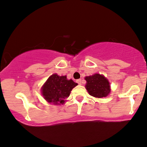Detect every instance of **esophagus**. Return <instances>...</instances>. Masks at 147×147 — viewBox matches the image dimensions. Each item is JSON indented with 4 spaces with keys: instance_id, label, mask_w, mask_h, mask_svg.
<instances>
[{
    "instance_id": "34e87169",
    "label": "esophagus",
    "mask_w": 147,
    "mask_h": 147,
    "mask_svg": "<svg viewBox=\"0 0 147 147\" xmlns=\"http://www.w3.org/2000/svg\"><path fill=\"white\" fill-rule=\"evenodd\" d=\"M77 82H78L79 84H82V80H81V79H79V80H77Z\"/></svg>"
}]
</instances>
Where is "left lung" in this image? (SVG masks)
I'll return each mask as SVG.
<instances>
[{
	"instance_id": "8db88e82",
	"label": "left lung",
	"mask_w": 147,
	"mask_h": 147,
	"mask_svg": "<svg viewBox=\"0 0 147 147\" xmlns=\"http://www.w3.org/2000/svg\"><path fill=\"white\" fill-rule=\"evenodd\" d=\"M84 79L86 81V89L92 96L103 98L110 94V83L103 75L94 74L92 76L86 77Z\"/></svg>"
}]
</instances>
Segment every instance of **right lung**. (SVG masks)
Here are the masks:
<instances>
[{
    "label": "right lung",
    "mask_w": 147,
    "mask_h": 147,
    "mask_svg": "<svg viewBox=\"0 0 147 147\" xmlns=\"http://www.w3.org/2000/svg\"><path fill=\"white\" fill-rule=\"evenodd\" d=\"M77 85V83L72 80H67L66 76L53 74L41 87V94L49 103L63 104L72 89Z\"/></svg>",
    "instance_id": "obj_1"
}]
</instances>
